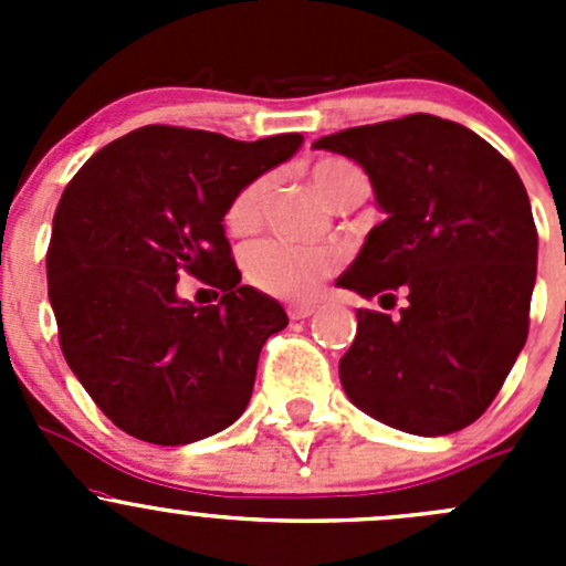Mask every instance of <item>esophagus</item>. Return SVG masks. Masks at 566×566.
<instances>
[{"mask_svg": "<svg viewBox=\"0 0 566 566\" xmlns=\"http://www.w3.org/2000/svg\"><path fill=\"white\" fill-rule=\"evenodd\" d=\"M287 315L290 319H306L310 315H315V304H290Z\"/></svg>", "mask_w": 566, "mask_h": 566, "instance_id": "34e87169", "label": "esophagus"}]
</instances>
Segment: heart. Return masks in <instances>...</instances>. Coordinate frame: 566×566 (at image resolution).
Wrapping results in <instances>:
<instances>
[{
  "label": "heart",
  "mask_w": 566,
  "mask_h": 566,
  "mask_svg": "<svg viewBox=\"0 0 566 566\" xmlns=\"http://www.w3.org/2000/svg\"><path fill=\"white\" fill-rule=\"evenodd\" d=\"M350 172H356L350 164L328 158L312 169V182L323 193V199H331L336 182ZM262 197H265L262 177L251 180L232 197L230 208H227V227L235 235H247L260 224ZM336 265H339V256L334 251L295 247L287 241H260L243 254V271H247L249 282L262 293L279 295V298H310L323 276H328Z\"/></svg>",
  "instance_id": "obj_1"
}]
</instances>
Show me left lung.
I'll use <instances>...</instances> for the list:
<instances>
[{"mask_svg": "<svg viewBox=\"0 0 566 566\" xmlns=\"http://www.w3.org/2000/svg\"><path fill=\"white\" fill-rule=\"evenodd\" d=\"M369 175L386 219L336 287L399 317L358 310L339 361L347 399L410 436H449L476 421L528 336L536 227L521 175L465 125L410 114L317 139Z\"/></svg>", "mask_w": 566, "mask_h": 566, "instance_id": "obj_1", "label": "left lung"}]
</instances>
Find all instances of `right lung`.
<instances>
[{
	"mask_svg": "<svg viewBox=\"0 0 566 566\" xmlns=\"http://www.w3.org/2000/svg\"><path fill=\"white\" fill-rule=\"evenodd\" d=\"M301 134L256 142L145 125L101 147L67 182L45 256L62 356L128 436L182 447L247 410L282 304L241 284L224 235L232 197L298 153ZM193 275L222 293L193 307Z\"/></svg>",
	"mask_w": 566,
	"mask_h": 566,
	"instance_id": "right-lung-1",
	"label": "right lung"
}]
</instances>
